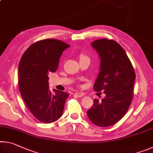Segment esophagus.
<instances>
[{
    "label": "esophagus",
    "instance_id": "34e87169",
    "mask_svg": "<svg viewBox=\"0 0 153 153\" xmlns=\"http://www.w3.org/2000/svg\"><path fill=\"white\" fill-rule=\"evenodd\" d=\"M74 95L77 97H82L84 96V93L82 92H76L74 93Z\"/></svg>",
    "mask_w": 153,
    "mask_h": 153
}]
</instances>
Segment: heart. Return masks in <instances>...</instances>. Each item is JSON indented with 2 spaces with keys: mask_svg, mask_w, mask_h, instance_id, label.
Listing matches in <instances>:
<instances>
[{
  "mask_svg": "<svg viewBox=\"0 0 153 153\" xmlns=\"http://www.w3.org/2000/svg\"><path fill=\"white\" fill-rule=\"evenodd\" d=\"M86 57H87V56H84V55H82L81 57H80V59H82V58H86Z\"/></svg>",
  "mask_w": 153,
  "mask_h": 153,
  "instance_id": "heart-1",
  "label": "heart"
}]
</instances>
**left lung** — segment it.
Wrapping results in <instances>:
<instances>
[{"instance_id": "8db88e82", "label": "left lung", "mask_w": 153, "mask_h": 153, "mask_svg": "<svg viewBox=\"0 0 153 153\" xmlns=\"http://www.w3.org/2000/svg\"><path fill=\"white\" fill-rule=\"evenodd\" d=\"M91 46L100 57V72L94 90L103 91L105 97L101 101L94 99L87 115L95 125L108 127L118 122L128 110L136 75L125 51L117 42L100 39Z\"/></svg>"}]
</instances>
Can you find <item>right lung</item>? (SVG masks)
Segmentation results:
<instances>
[{
    "label": "right lung",
    "mask_w": 153,
    "mask_h": 153,
    "mask_svg": "<svg viewBox=\"0 0 153 153\" xmlns=\"http://www.w3.org/2000/svg\"><path fill=\"white\" fill-rule=\"evenodd\" d=\"M70 45L55 39L38 41L22 55L19 64V88L27 108L41 122L50 123L63 115L67 92L49 90L48 74L55 72L63 52Z\"/></svg>",
    "instance_id": "obj_1"
}]
</instances>
